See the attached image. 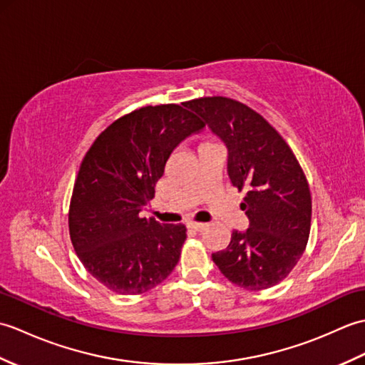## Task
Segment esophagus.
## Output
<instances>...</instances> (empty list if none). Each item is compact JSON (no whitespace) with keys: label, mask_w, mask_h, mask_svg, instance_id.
I'll list each match as a JSON object with an SVG mask.
<instances>
[{"label":"esophagus","mask_w":365,"mask_h":365,"mask_svg":"<svg viewBox=\"0 0 365 365\" xmlns=\"http://www.w3.org/2000/svg\"><path fill=\"white\" fill-rule=\"evenodd\" d=\"M205 227H207V224H204V222H190V224H188V229L196 230V232L204 230Z\"/></svg>","instance_id":"34e87169"}]
</instances>
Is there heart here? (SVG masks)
Instances as JSON below:
<instances>
[{
	"label": "heart",
	"mask_w": 365,
	"mask_h": 365,
	"mask_svg": "<svg viewBox=\"0 0 365 365\" xmlns=\"http://www.w3.org/2000/svg\"><path fill=\"white\" fill-rule=\"evenodd\" d=\"M212 147H220L218 144H216L213 139H208V138H202L197 144V152L199 150H205V149H212Z\"/></svg>",
	"instance_id": "1"
}]
</instances>
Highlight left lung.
I'll use <instances>...</instances> for the list:
<instances>
[{
    "label": "left lung",
    "instance_id": "obj_1",
    "mask_svg": "<svg viewBox=\"0 0 365 365\" xmlns=\"http://www.w3.org/2000/svg\"><path fill=\"white\" fill-rule=\"evenodd\" d=\"M188 106L227 145V173L250 220L212 259L232 284L269 289L290 274L311 234L312 197L290 145L252 108L229 97H200Z\"/></svg>",
    "mask_w": 365,
    "mask_h": 365
}]
</instances>
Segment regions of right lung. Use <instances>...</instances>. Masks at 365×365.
<instances>
[{
	"mask_svg": "<svg viewBox=\"0 0 365 365\" xmlns=\"http://www.w3.org/2000/svg\"><path fill=\"white\" fill-rule=\"evenodd\" d=\"M202 125L188 102L143 106L108 125L84 155L68 232L84 268L106 289L139 294L173 273L187 229L139 212L153 199L170 152Z\"/></svg>",
	"mask_w": 365,
	"mask_h": 365,
	"instance_id": "1",
	"label": "right lung"
}]
</instances>
